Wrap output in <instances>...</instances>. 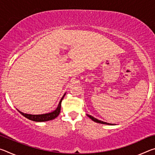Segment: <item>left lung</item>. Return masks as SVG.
Masks as SVG:
<instances>
[{
  "mask_svg": "<svg viewBox=\"0 0 155 155\" xmlns=\"http://www.w3.org/2000/svg\"><path fill=\"white\" fill-rule=\"evenodd\" d=\"M87 116H88L89 117H90V118L91 120H92L94 122H97V123H101V124H108V125H114V124H109V123H107V122H105L101 121V120H98V119L95 118V117H94L93 116H91V115H88V114H87Z\"/></svg>",
  "mask_w": 155,
  "mask_h": 155,
  "instance_id": "left-lung-1",
  "label": "left lung"
}]
</instances>
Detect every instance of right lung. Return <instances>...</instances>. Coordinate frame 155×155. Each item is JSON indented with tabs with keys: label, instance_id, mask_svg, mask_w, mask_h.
<instances>
[{
	"label": "right lung",
	"instance_id": "1",
	"mask_svg": "<svg viewBox=\"0 0 155 155\" xmlns=\"http://www.w3.org/2000/svg\"><path fill=\"white\" fill-rule=\"evenodd\" d=\"M65 94L61 99V101H59V103L58 104V107H57V109L54 110V111H52L51 113H48V114H40V115H31V114H24V113L20 111L19 110H18L21 114H22L23 116L27 117V119L30 120H33V121L35 122H46L49 121V120H52L58 116L59 114H60V111H61V101L62 100L64 99Z\"/></svg>",
	"mask_w": 155,
	"mask_h": 155
}]
</instances>
